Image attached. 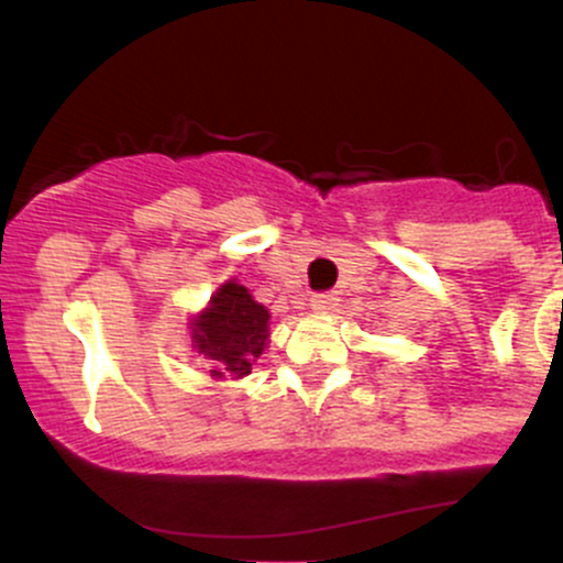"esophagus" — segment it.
<instances>
[{
    "label": "esophagus",
    "mask_w": 563,
    "mask_h": 563,
    "mask_svg": "<svg viewBox=\"0 0 563 563\" xmlns=\"http://www.w3.org/2000/svg\"><path fill=\"white\" fill-rule=\"evenodd\" d=\"M335 301H339V296L335 294H318L309 299V307H312L314 312L325 314V312H331V309H335Z\"/></svg>",
    "instance_id": "esophagus-1"
}]
</instances>
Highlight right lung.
Returning <instances> with one entry per match:
<instances>
[{"instance_id": "1", "label": "right lung", "mask_w": 563, "mask_h": 563, "mask_svg": "<svg viewBox=\"0 0 563 563\" xmlns=\"http://www.w3.org/2000/svg\"><path fill=\"white\" fill-rule=\"evenodd\" d=\"M269 309L238 280L222 283L209 303L192 314V349L211 365V378H245L269 341Z\"/></svg>"}]
</instances>
